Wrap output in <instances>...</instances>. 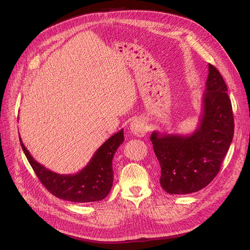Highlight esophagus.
<instances>
[{"label":"esophagus","mask_w":250,"mask_h":250,"mask_svg":"<svg viewBox=\"0 0 250 250\" xmlns=\"http://www.w3.org/2000/svg\"><path fill=\"white\" fill-rule=\"evenodd\" d=\"M129 128L131 130V132L138 137H142L145 136L147 132V127H146V121L144 119L140 118H136L134 119L129 125Z\"/></svg>","instance_id":"esophagus-1"}]
</instances>
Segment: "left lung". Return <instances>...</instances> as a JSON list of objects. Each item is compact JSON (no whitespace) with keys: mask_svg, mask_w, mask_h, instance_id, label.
<instances>
[{"mask_svg":"<svg viewBox=\"0 0 250 250\" xmlns=\"http://www.w3.org/2000/svg\"><path fill=\"white\" fill-rule=\"evenodd\" d=\"M228 87L208 64L203 110L190 134L154 130L150 140L160 163V185L169 194L186 195L208 186L220 171L233 137L234 121Z\"/></svg>","mask_w":250,"mask_h":250,"instance_id":"left-lung-1","label":"left lung"}]
</instances>
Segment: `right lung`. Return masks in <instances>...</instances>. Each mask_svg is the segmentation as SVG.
Listing matches in <instances>:
<instances>
[{
    "instance_id": "obj_1",
    "label": "right lung",
    "mask_w": 250,
    "mask_h": 250,
    "mask_svg": "<svg viewBox=\"0 0 250 250\" xmlns=\"http://www.w3.org/2000/svg\"><path fill=\"white\" fill-rule=\"evenodd\" d=\"M124 140V129H121L104 142L82 170L64 175L35 161L20 136L21 148L44 187L55 197L75 203L98 202L109 195L114 180L113 158Z\"/></svg>"
}]
</instances>
